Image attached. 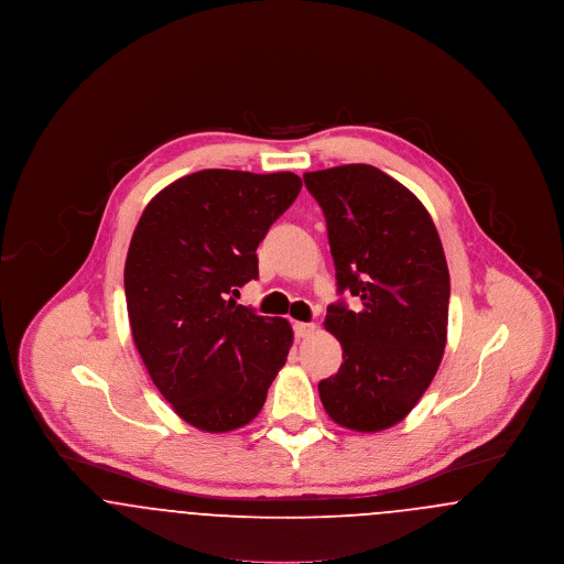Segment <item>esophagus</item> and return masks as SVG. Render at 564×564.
Instances as JSON below:
<instances>
[{"label": "esophagus", "instance_id": "34e87169", "mask_svg": "<svg viewBox=\"0 0 564 564\" xmlns=\"http://www.w3.org/2000/svg\"><path fill=\"white\" fill-rule=\"evenodd\" d=\"M317 329L315 323H294L295 338H308Z\"/></svg>", "mask_w": 564, "mask_h": 564}]
</instances>
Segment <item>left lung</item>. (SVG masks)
<instances>
[{"label": "left lung", "mask_w": 564, "mask_h": 564, "mask_svg": "<svg viewBox=\"0 0 564 564\" xmlns=\"http://www.w3.org/2000/svg\"><path fill=\"white\" fill-rule=\"evenodd\" d=\"M327 221L338 292L357 311L329 304L325 329L343 347L340 370L319 382L323 408L364 433L398 425L440 368L451 274L423 203L372 164L304 173Z\"/></svg>", "instance_id": "left-lung-1"}]
</instances>
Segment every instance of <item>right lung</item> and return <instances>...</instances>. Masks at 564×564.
Wrapping results in <instances>:
<instances>
[{
	"label": "right lung",
	"instance_id": "add662e5",
	"mask_svg": "<svg viewBox=\"0 0 564 564\" xmlns=\"http://www.w3.org/2000/svg\"><path fill=\"white\" fill-rule=\"evenodd\" d=\"M300 188L290 171L205 169L161 189L139 217L124 264L134 347L162 398L196 430L251 423L288 361V319L262 317L232 295L258 279L256 249Z\"/></svg>",
	"mask_w": 564,
	"mask_h": 564
}]
</instances>
